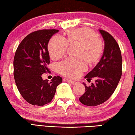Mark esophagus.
<instances>
[{
  "instance_id": "esophagus-1",
  "label": "esophagus",
  "mask_w": 135,
  "mask_h": 135,
  "mask_svg": "<svg viewBox=\"0 0 135 135\" xmlns=\"http://www.w3.org/2000/svg\"><path fill=\"white\" fill-rule=\"evenodd\" d=\"M64 81H67V82H68V83H70L71 84H73V85H75V84H76L77 83V81H74V80H69L68 79H64Z\"/></svg>"
}]
</instances>
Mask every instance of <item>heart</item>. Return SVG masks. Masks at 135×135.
<instances>
[{"mask_svg": "<svg viewBox=\"0 0 135 135\" xmlns=\"http://www.w3.org/2000/svg\"><path fill=\"white\" fill-rule=\"evenodd\" d=\"M78 45V58L68 57L58 64L59 73L69 77H77L87 69L84 59L90 63L97 61L103 51V45L99 37L95 36L90 30L86 28L72 29L68 31L67 37L59 35L52 37L48 45L50 55L54 59H58L64 55L68 45Z\"/></svg>", "mask_w": 135, "mask_h": 135, "instance_id": "heart-1", "label": "heart"}]
</instances>
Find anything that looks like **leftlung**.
Wrapping results in <instances>:
<instances>
[{"label": "left lung", "instance_id": "1", "mask_svg": "<svg viewBox=\"0 0 135 135\" xmlns=\"http://www.w3.org/2000/svg\"><path fill=\"white\" fill-rule=\"evenodd\" d=\"M99 32L105 47L101 59L93 69L84 77L91 80L97 77L95 83L88 87L79 100L87 106L94 107L104 103L113 95L122 74V57L118 43L110 34L102 30Z\"/></svg>", "mask_w": 135, "mask_h": 135}]
</instances>
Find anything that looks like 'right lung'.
<instances>
[{"mask_svg":"<svg viewBox=\"0 0 135 135\" xmlns=\"http://www.w3.org/2000/svg\"><path fill=\"white\" fill-rule=\"evenodd\" d=\"M59 30H41L27 35L18 46L13 59V76L22 98L33 105L43 106L51 101L62 77H54L49 82L42 75L49 70L50 38Z\"/></svg>","mask_w":135,"mask_h":135,"instance_id":"1","label":"right lung"}]
</instances>
